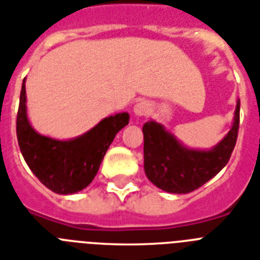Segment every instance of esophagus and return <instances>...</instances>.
Here are the masks:
<instances>
[{"instance_id": "obj_1", "label": "esophagus", "mask_w": 260, "mask_h": 260, "mask_svg": "<svg viewBox=\"0 0 260 260\" xmlns=\"http://www.w3.org/2000/svg\"><path fill=\"white\" fill-rule=\"evenodd\" d=\"M150 110H151V106L147 101L138 102L134 108V112L136 116H147V114L150 113Z\"/></svg>"}]
</instances>
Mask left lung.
I'll list each match as a JSON object with an SVG mask.
<instances>
[{
	"label": "left lung",
	"mask_w": 260,
	"mask_h": 260,
	"mask_svg": "<svg viewBox=\"0 0 260 260\" xmlns=\"http://www.w3.org/2000/svg\"><path fill=\"white\" fill-rule=\"evenodd\" d=\"M240 101L236 104L232 128L212 150H190L167 132L162 124L148 121L144 134V171L159 189L185 194L198 189L221 171L231 158L238 140Z\"/></svg>",
	"instance_id": "1"
}]
</instances>
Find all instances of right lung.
<instances>
[{
    "instance_id": "add662e5",
    "label": "right lung",
    "mask_w": 260,
    "mask_h": 260,
    "mask_svg": "<svg viewBox=\"0 0 260 260\" xmlns=\"http://www.w3.org/2000/svg\"><path fill=\"white\" fill-rule=\"evenodd\" d=\"M129 121V114L105 117L86 134L56 140L38 134L26 116L25 78L17 112V140L21 154L39 181L54 193L73 194L91 183L114 136Z\"/></svg>"
}]
</instances>
